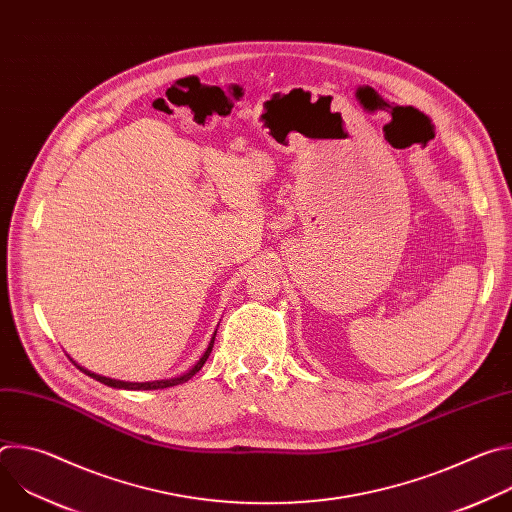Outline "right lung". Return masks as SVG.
<instances>
[{"instance_id":"1","label":"right lung","mask_w":512,"mask_h":512,"mask_svg":"<svg viewBox=\"0 0 512 512\" xmlns=\"http://www.w3.org/2000/svg\"><path fill=\"white\" fill-rule=\"evenodd\" d=\"M214 338H216V330L212 332V338H210V342H208V346H206V350H204V354L196 360V364L194 367L190 369V371H186L184 375H178V377H174V379H162V381H145V383H129V381H119V379H109V377H101V375H97V373H91V371H87V369H83L81 364H77V367L85 373V375H89L91 379H95V381H99V383H103V385H107V387H115V389H129V391H154V389H166V387H174V385H180V383H186L188 379H192L202 367H204V362H206V358L210 356V352H212V344H214Z\"/></svg>"}]
</instances>
